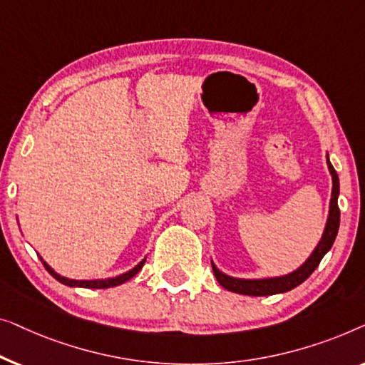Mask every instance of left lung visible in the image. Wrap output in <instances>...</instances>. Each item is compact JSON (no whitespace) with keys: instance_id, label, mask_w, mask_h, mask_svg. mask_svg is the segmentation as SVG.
<instances>
[{"instance_id":"8db88e82","label":"left lung","mask_w":365,"mask_h":365,"mask_svg":"<svg viewBox=\"0 0 365 365\" xmlns=\"http://www.w3.org/2000/svg\"><path fill=\"white\" fill-rule=\"evenodd\" d=\"M327 167H329V172L332 175V195H331V205H329V217H327L326 230L322 233V238L319 245L316 246V250L312 251V255L306 259V263L299 266L296 271L286 274V276H278V278H268V279H238V278H230V276L223 274L222 271L217 269V266H213L215 278L220 284H222L225 289L238 292V294H246V296H271L278 294V292H286L291 291L292 287L299 286L301 283L309 278L317 266H319L321 259L324 258V255L331 250L332 243H334L337 230H339V222H341V212H339L337 207V197H339V177L334 170V167L331 165L329 157H327Z\"/></svg>"}]
</instances>
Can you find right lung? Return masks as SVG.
<instances>
[{"mask_svg": "<svg viewBox=\"0 0 365 365\" xmlns=\"http://www.w3.org/2000/svg\"><path fill=\"white\" fill-rule=\"evenodd\" d=\"M41 261H43L44 268L49 271V274L53 276V278H56L59 281V283H63L66 286H71V287H89V289H106V287H114V286H119V284H124L125 281H129L130 278H133L138 271L142 269L143 263H145V259H142L140 263H138L135 268H132L130 271H127V273L120 274V276H115V278H107V279H94V281H76V279H68L64 278V276H61L58 273H54L53 268H49V264L46 263V261L41 258Z\"/></svg>", "mask_w": 365, "mask_h": 365, "instance_id": "add662e5", "label": "right lung"}]
</instances>
